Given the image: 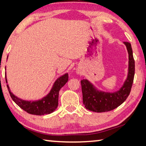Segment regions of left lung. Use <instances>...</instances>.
Segmentation results:
<instances>
[{
    "label": "left lung",
    "mask_w": 146,
    "mask_h": 146,
    "mask_svg": "<svg viewBox=\"0 0 146 146\" xmlns=\"http://www.w3.org/2000/svg\"><path fill=\"white\" fill-rule=\"evenodd\" d=\"M124 44L129 54V71L123 86L118 91L108 93L99 91L88 80H82V101L86 109L96 112H108L121 105L128 98L134 80L135 65L131 43L124 42Z\"/></svg>",
    "instance_id": "1"
}]
</instances>
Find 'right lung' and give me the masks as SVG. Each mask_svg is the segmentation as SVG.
Returning <instances> with one entry per match:
<instances>
[{
	"label": "right lung",
	"instance_id": "right-lung-1",
	"mask_svg": "<svg viewBox=\"0 0 146 146\" xmlns=\"http://www.w3.org/2000/svg\"><path fill=\"white\" fill-rule=\"evenodd\" d=\"M5 77L6 78V76H5ZM68 73H66L62 77H59L54 83L51 90L47 96L44 97L41 100L37 101L22 100L11 93L8 84H7V87H8L11 99L20 108H21L23 110H24L29 114L41 115L50 114L56 110L58 105L59 91L61 88L63 87L68 82ZM6 82H7L6 78Z\"/></svg>",
	"mask_w": 146,
	"mask_h": 146
}]
</instances>
